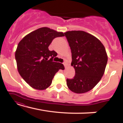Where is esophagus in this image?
<instances>
[{
  "label": "esophagus",
  "mask_w": 123,
  "mask_h": 123,
  "mask_svg": "<svg viewBox=\"0 0 123 123\" xmlns=\"http://www.w3.org/2000/svg\"><path fill=\"white\" fill-rule=\"evenodd\" d=\"M63 65L65 66V68H66V66H67V65H68L67 63H66V62H64L63 63Z\"/></svg>",
  "instance_id": "esophagus-1"
}]
</instances>
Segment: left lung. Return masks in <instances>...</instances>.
Here are the masks:
<instances>
[{
  "label": "left lung",
  "mask_w": 123,
  "mask_h": 123,
  "mask_svg": "<svg viewBox=\"0 0 123 123\" xmlns=\"http://www.w3.org/2000/svg\"><path fill=\"white\" fill-rule=\"evenodd\" d=\"M72 52L73 79L66 80L69 89L76 94L90 91L105 73L108 62L105 48L98 38L83 31L65 32Z\"/></svg>",
  "instance_id": "1"
}]
</instances>
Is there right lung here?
I'll return each instance as SVG.
<instances>
[{"instance_id":"add662e5","label":"right lung","mask_w":123,"mask_h":123,"mask_svg":"<svg viewBox=\"0 0 123 123\" xmlns=\"http://www.w3.org/2000/svg\"><path fill=\"white\" fill-rule=\"evenodd\" d=\"M61 36L63 32L43 27L26 35L18 43L15 53L18 71L33 88H47L55 73L65 69L63 64L53 61L57 53L49 50L53 39Z\"/></svg>"}]
</instances>
